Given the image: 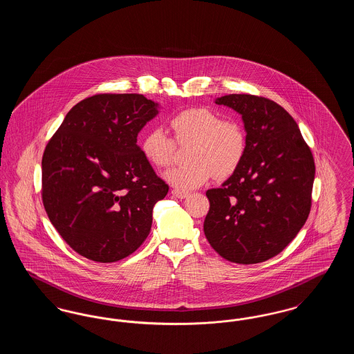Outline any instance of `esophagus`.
Listing matches in <instances>:
<instances>
[{"mask_svg": "<svg viewBox=\"0 0 354 354\" xmlns=\"http://www.w3.org/2000/svg\"><path fill=\"white\" fill-rule=\"evenodd\" d=\"M172 195L178 199H185L188 196V192L187 191H182V189H172Z\"/></svg>", "mask_w": 354, "mask_h": 354, "instance_id": "34e87169", "label": "esophagus"}]
</instances>
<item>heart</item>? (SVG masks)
Wrapping results in <instances>:
<instances>
[{
	"label": "heart",
	"mask_w": 354,
	"mask_h": 354,
	"mask_svg": "<svg viewBox=\"0 0 354 354\" xmlns=\"http://www.w3.org/2000/svg\"><path fill=\"white\" fill-rule=\"evenodd\" d=\"M174 139L178 145L191 143V163L174 167L163 174L169 185L189 191L207 183L215 175L225 179L241 166L248 139L241 122L223 118L209 107H191L169 119ZM176 146L162 129H152L143 136L140 151L153 167H167L175 156Z\"/></svg>",
	"instance_id": "heart-1"
}]
</instances>
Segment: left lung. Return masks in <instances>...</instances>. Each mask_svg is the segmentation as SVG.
<instances>
[{
	"mask_svg": "<svg viewBox=\"0 0 354 354\" xmlns=\"http://www.w3.org/2000/svg\"><path fill=\"white\" fill-rule=\"evenodd\" d=\"M215 103L241 115L248 147L235 174L205 192L204 235L228 261L263 263L281 252L308 219L313 155L295 119L276 102L230 94Z\"/></svg>",
	"mask_w": 354,
	"mask_h": 354,
	"instance_id": "left-lung-1",
	"label": "left lung"
}]
</instances>
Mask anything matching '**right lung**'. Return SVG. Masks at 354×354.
I'll return each mask as SVG.
<instances>
[{
	"label": "right lung",
	"mask_w": 354,
	"mask_h": 354,
	"mask_svg": "<svg viewBox=\"0 0 354 354\" xmlns=\"http://www.w3.org/2000/svg\"><path fill=\"white\" fill-rule=\"evenodd\" d=\"M142 94H98L77 103L42 156V202L75 251L97 263L135 252L150 234L152 208L169 192L136 136L159 113Z\"/></svg>",
	"instance_id": "right-lung-1"
}]
</instances>
